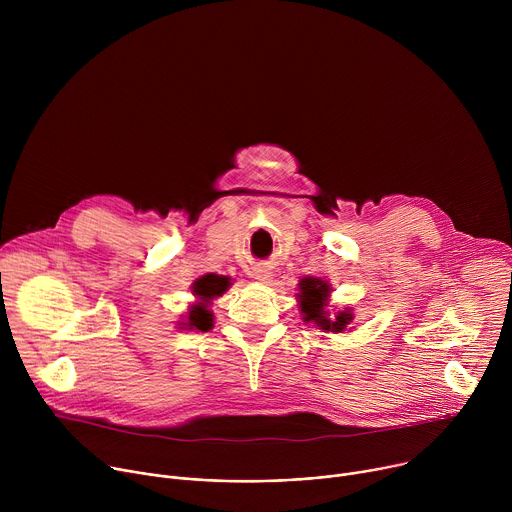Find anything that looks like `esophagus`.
<instances>
[{
    "label": "esophagus",
    "instance_id": "obj_1",
    "mask_svg": "<svg viewBox=\"0 0 512 512\" xmlns=\"http://www.w3.org/2000/svg\"><path fill=\"white\" fill-rule=\"evenodd\" d=\"M257 279H261V281H265V279H269V273L265 271V269H259L257 271Z\"/></svg>",
    "mask_w": 512,
    "mask_h": 512
}]
</instances>
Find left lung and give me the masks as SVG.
Segmentation results:
<instances>
[{
	"label": "left lung",
	"instance_id": "8db88e82",
	"mask_svg": "<svg viewBox=\"0 0 512 512\" xmlns=\"http://www.w3.org/2000/svg\"><path fill=\"white\" fill-rule=\"evenodd\" d=\"M300 289V308L304 312L306 322H316L326 332H342L352 322L350 310L338 312L332 320L328 318V314H324V306L330 296V285L324 283L322 279L306 277L300 281Z\"/></svg>",
	"mask_w": 512,
	"mask_h": 512
}]
</instances>
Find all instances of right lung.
Wrapping results in <instances>:
<instances>
[{"label":"right lung","instance_id":"add662e5","mask_svg":"<svg viewBox=\"0 0 512 512\" xmlns=\"http://www.w3.org/2000/svg\"><path fill=\"white\" fill-rule=\"evenodd\" d=\"M229 277H223V275H214V273H208L200 279L194 281V296H198L200 300L208 302L216 296H221L223 291L229 287ZM188 326L190 328H196V330H210L212 328V314L206 310V306H194L188 314Z\"/></svg>","mask_w":512,"mask_h":512}]
</instances>
